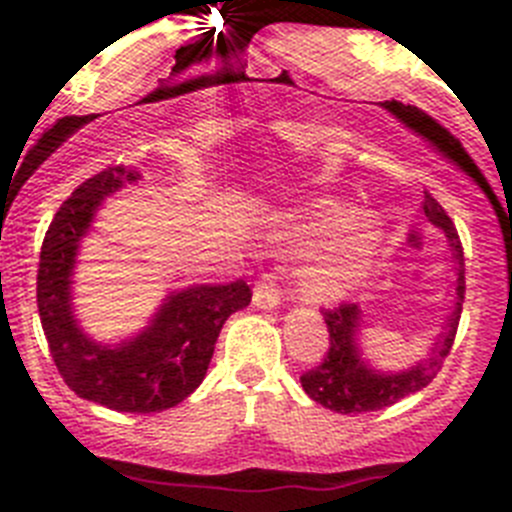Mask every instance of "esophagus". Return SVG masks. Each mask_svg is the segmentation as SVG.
Here are the masks:
<instances>
[{
	"mask_svg": "<svg viewBox=\"0 0 512 512\" xmlns=\"http://www.w3.org/2000/svg\"><path fill=\"white\" fill-rule=\"evenodd\" d=\"M252 301H255L257 308H265V311H270V308H278L280 306L278 278H273V275H265V278L257 280L255 288H252Z\"/></svg>",
	"mask_w": 512,
	"mask_h": 512,
	"instance_id": "esophagus-1",
	"label": "esophagus"
}]
</instances>
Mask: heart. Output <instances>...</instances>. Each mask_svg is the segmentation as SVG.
Wrapping results in <instances>:
<instances>
[{"instance_id":"heart-1","label":"heart","mask_w":512,"mask_h":512,"mask_svg":"<svg viewBox=\"0 0 512 512\" xmlns=\"http://www.w3.org/2000/svg\"><path fill=\"white\" fill-rule=\"evenodd\" d=\"M385 227L342 201L313 204L288 234L296 250H313L301 267L303 296L316 303L342 301L370 273Z\"/></svg>"}]
</instances>
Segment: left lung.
I'll return each instance as SVG.
<instances>
[{
  "label": "left lung",
  "instance_id": "left-lung-1",
  "mask_svg": "<svg viewBox=\"0 0 512 512\" xmlns=\"http://www.w3.org/2000/svg\"><path fill=\"white\" fill-rule=\"evenodd\" d=\"M423 214L428 216V222H434L436 227L446 232L451 257H454V270H457L454 308L446 316L444 331L436 339L426 362H418L411 370L390 375V372H377L367 367L362 354H359L357 334L359 326H362V311H359L357 303H339L334 308H324L321 313H324L326 329H329V347H326V354L319 365L303 372L301 385L308 398L321 403L329 411L367 413L388 408V405L403 400L405 395L426 388L444 365L446 354L451 352L464 303V250L449 214L441 209V204L431 193L423 196Z\"/></svg>",
  "mask_w": 512,
  "mask_h": 512
}]
</instances>
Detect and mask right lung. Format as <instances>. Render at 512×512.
Returning a JSON list of instances; mask_svg holds the SVG:
<instances>
[{
  "instance_id": "right-lung-1",
  "label": "right lung",
  "mask_w": 512,
  "mask_h": 512,
  "mask_svg": "<svg viewBox=\"0 0 512 512\" xmlns=\"http://www.w3.org/2000/svg\"><path fill=\"white\" fill-rule=\"evenodd\" d=\"M140 173L124 165L84 181L55 211L38 265V311L48 349L63 382L91 403L122 413H160L186 400L209 370L224 321L250 303L245 280L178 290L153 324L130 342L107 347L78 329L71 311V275L81 237L101 201Z\"/></svg>"
}]
</instances>
